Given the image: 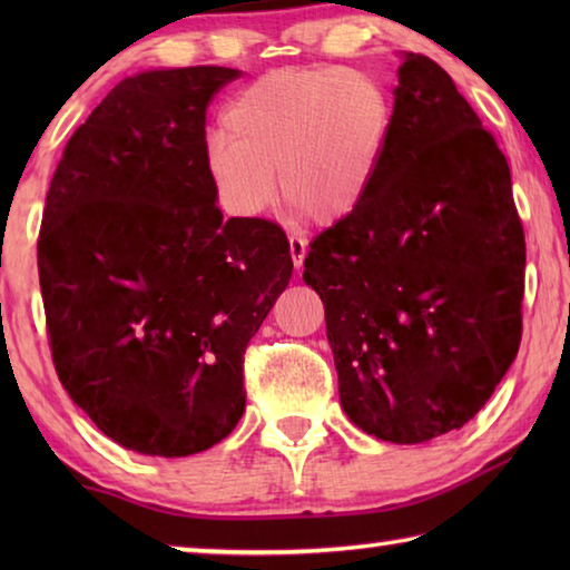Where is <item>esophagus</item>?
Here are the masks:
<instances>
[{"label": "esophagus", "mask_w": 570, "mask_h": 570, "mask_svg": "<svg viewBox=\"0 0 570 570\" xmlns=\"http://www.w3.org/2000/svg\"><path fill=\"white\" fill-rule=\"evenodd\" d=\"M288 254H292L294 266L302 268L304 258H306V240L298 238V236H288Z\"/></svg>", "instance_id": "obj_1"}]
</instances>
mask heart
<instances>
[{"label":"heart","instance_id":"1","mask_svg":"<svg viewBox=\"0 0 570 570\" xmlns=\"http://www.w3.org/2000/svg\"><path fill=\"white\" fill-rule=\"evenodd\" d=\"M392 105L380 80L334 65L282 67L258 77L220 112L204 168L226 214L258 218L278 186L322 224L354 214L387 148Z\"/></svg>","mask_w":570,"mask_h":570}]
</instances>
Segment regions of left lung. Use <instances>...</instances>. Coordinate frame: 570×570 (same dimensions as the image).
I'll use <instances>...</instances> for the list:
<instances>
[{"label":"left lung","instance_id":"8db88e82","mask_svg":"<svg viewBox=\"0 0 570 570\" xmlns=\"http://www.w3.org/2000/svg\"><path fill=\"white\" fill-rule=\"evenodd\" d=\"M387 148L360 208L316 236L340 402L377 440L460 430L513 364L525 236L493 135L430 57L404 52Z\"/></svg>","mask_w":570,"mask_h":570}]
</instances>
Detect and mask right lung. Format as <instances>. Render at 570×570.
Masks as SVG:
<instances>
[{
	"label": "right lung",
	"instance_id": "obj_1",
	"mask_svg": "<svg viewBox=\"0 0 570 570\" xmlns=\"http://www.w3.org/2000/svg\"><path fill=\"white\" fill-rule=\"evenodd\" d=\"M236 77H125L67 140L45 200L37 266L57 377L142 455L230 435L244 352L294 272L284 230L224 220L206 178V108Z\"/></svg>",
	"mask_w": 570,
	"mask_h": 570
}]
</instances>
